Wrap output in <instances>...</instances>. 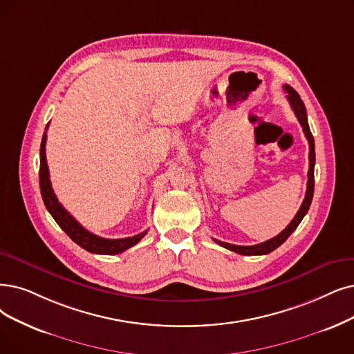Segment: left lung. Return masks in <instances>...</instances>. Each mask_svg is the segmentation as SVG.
Returning <instances> with one entry per match:
<instances>
[{"instance_id":"8db88e82","label":"left lung","mask_w":354,"mask_h":354,"mask_svg":"<svg viewBox=\"0 0 354 354\" xmlns=\"http://www.w3.org/2000/svg\"><path fill=\"white\" fill-rule=\"evenodd\" d=\"M285 91L288 93V100L295 111V116L298 118L304 133L308 139L309 144V169H308V186H306V194L305 199L298 210V214L295 215V218L290 221V223L286 226V228L281 231L279 235H276L274 238L268 239V241H264L261 244L257 245H234V244H228V243H222L219 239H214L216 244H219L221 247H225L226 250H231L234 252L241 254V256H263V254H268L272 252L273 250H276L277 247H280L283 244L286 239L289 238V235L298 228V225L301 223V221L304 219V216L306 215V212L310 206V202H313V196H314V165H315V144H314V136L310 133L309 124H308V116H306V109L304 102L301 100L299 94L296 93L290 86H283Z\"/></svg>"}]
</instances>
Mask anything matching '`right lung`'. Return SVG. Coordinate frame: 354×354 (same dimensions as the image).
I'll use <instances>...</instances> for the list:
<instances>
[{
  "instance_id": "1",
  "label": "right lung",
  "mask_w": 354,
  "mask_h": 354,
  "mask_svg": "<svg viewBox=\"0 0 354 354\" xmlns=\"http://www.w3.org/2000/svg\"><path fill=\"white\" fill-rule=\"evenodd\" d=\"M49 123L46 124L48 129ZM46 132L44 133V138H41V144H40V168H39V183H40V193H41V199L45 202L46 209L49 210V214L52 218L56 221L61 228L66 232V235L73 239L74 243H77L80 247L84 250H87L94 254H109V256H113V254H120L124 250H128L133 245H136L140 239L145 236L148 231L140 232L133 236L128 238H119V239H107L97 236L87 231L84 226L74 219V216L69 214V212L65 210V207L58 202L56 196L53 193L50 180H49V168L46 162Z\"/></svg>"
}]
</instances>
